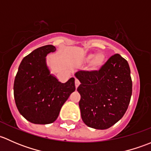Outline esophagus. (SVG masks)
I'll list each match as a JSON object with an SVG mask.
<instances>
[{
  "label": "esophagus",
  "instance_id": "34e87169",
  "mask_svg": "<svg viewBox=\"0 0 151 151\" xmlns=\"http://www.w3.org/2000/svg\"><path fill=\"white\" fill-rule=\"evenodd\" d=\"M80 80H77V79H75V86H76V88H77V87L80 85Z\"/></svg>",
  "mask_w": 151,
  "mask_h": 151
}]
</instances>
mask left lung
<instances>
[{"label":"left lung","instance_id":"8db88e82","mask_svg":"<svg viewBox=\"0 0 151 151\" xmlns=\"http://www.w3.org/2000/svg\"><path fill=\"white\" fill-rule=\"evenodd\" d=\"M81 84L79 106L83 122L96 129H106L123 118L132 93L129 63L119 54L111 56L99 69L76 73Z\"/></svg>","mask_w":151,"mask_h":151}]
</instances>
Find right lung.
Returning a JSON list of instances; mask_svg holds the SVG:
<instances>
[{"instance_id":"1","label":"right lung","mask_w":151,"mask_h":151,"mask_svg":"<svg viewBox=\"0 0 151 151\" xmlns=\"http://www.w3.org/2000/svg\"><path fill=\"white\" fill-rule=\"evenodd\" d=\"M55 50L49 45L33 50L22 59L14 79L17 107L27 121L35 124L54 122L62 106L76 89L73 77L61 83L50 74L45 58Z\"/></svg>"}]
</instances>
